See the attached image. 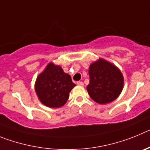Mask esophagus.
Returning <instances> with one entry per match:
<instances>
[{
    "label": "esophagus",
    "mask_w": 150,
    "mask_h": 150,
    "mask_svg": "<svg viewBox=\"0 0 150 150\" xmlns=\"http://www.w3.org/2000/svg\"><path fill=\"white\" fill-rule=\"evenodd\" d=\"M76 84L78 85V86H83V83L82 81H79V82H77V83H76Z\"/></svg>",
    "instance_id": "34e87169"
}]
</instances>
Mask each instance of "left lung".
<instances>
[{"label":"left lung","instance_id":"8db88e82","mask_svg":"<svg viewBox=\"0 0 150 150\" xmlns=\"http://www.w3.org/2000/svg\"><path fill=\"white\" fill-rule=\"evenodd\" d=\"M88 74L90 80L87 91L95 102L101 104L110 103L120 95L124 79L115 65L99 59L90 65Z\"/></svg>","mask_w":150,"mask_h":150}]
</instances>
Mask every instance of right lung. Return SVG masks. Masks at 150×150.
I'll return each instance as SVG.
<instances>
[{"mask_svg": "<svg viewBox=\"0 0 150 150\" xmlns=\"http://www.w3.org/2000/svg\"><path fill=\"white\" fill-rule=\"evenodd\" d=\"M76 85L60 66L50 63L38 76L35 91L41 103L49 107H60L67 102L69 93Z\"/></svg>", "mask_w": 150, "mask_h": 150, "instance_id": "right-lung-1", "label": "right lung"}]
</instances>
